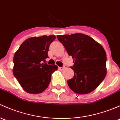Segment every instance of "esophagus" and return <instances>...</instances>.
<instances>
[{
  "mask_svg": "<svg viewBox=\"0 0 120 120\" xmlns=\"http://www.w3.org/2000/svg\"><path fill=\"white\" fill-rule=\"evenodd\" d=\"M59 69H60V70H61V71H62V70H64V69H65V67H59Z\"/></svg>",
  "mask_w": 120,
  "mask_h": 120,
  "instance_id": "esophagus-1",
  "label": "esophagus"
}]
</instances>
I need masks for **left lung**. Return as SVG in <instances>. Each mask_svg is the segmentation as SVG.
<instances>
[{"label": "left lung", "mask_w": 120, "mask_h": 120, "mask_svg": "<svg viewBox=\"0 0 120 120\" xmlns=\"http://www.w3.org/2000/svg\"><path fill=\"white\" fill-rule=\"evenodd\" d=\"M57 37L74 59L71 67L74 76L67 81L70 88L79 94L93 91L106 75V54L103 48L93 38L82 33Z\"/></svg>", "instance_id": "left-lung-1"}]
</instances>
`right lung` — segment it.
I'll return each instance as SVG.
<instances>
[{
    "label": "right lung",
    "instance_id": "obj_1",
    "mask_svg": "<svg viewBox=\"0 0 120 120\" xmlns=\"http://www.w3.org/2000/svg\"><path fill=\"white\" fill-rule=\"evenodd\" d=\"M55 36H42L27 39L21 45L13 59V74L23 90L39 94L48 87L51 75L57 70L55 64L43 63Z\"/></svg>",
    "mask_w": 120,
    "mask_h": 120
}]
</instances>
